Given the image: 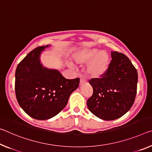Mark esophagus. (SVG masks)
<instances>
[{
	"mask_svg": "<svg viewBox=\"0 0 152 152\" xmlns=\"http://www.w3.org/2000/svg\"><path fill=\"white\" fill-rule=\"evenodd\" d=\"M85 83H86V81L85 80H84L83 78H80V85H84V84H85Z\"/></svg>",
	"mask_w": 152,
	"mask_h": 152,
	"instance_id": "esophagus-1",
	"label": "esophagus"
}]
</instances>
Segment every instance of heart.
Listing matches in <instances>:
<instances>
[{
  "label": "heart",
  "mask_w": 152,
  "mask_h": 152,
  "mask_svg": "<svg viewBox=\"0 0 152 152\" xmlns=\"http://www.w3.org/2000/svg\"><path fill=\"white\" fill-rule=\"evenodd\" d=\"M75 63L86 64L85 72L91 79H100L106 75L110 66V57L107 52L97 48H85L76 50L72 55Z\"/></svg>",
  "instance_id": "heart-1"
}]
</instances>
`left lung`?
Segmentation results:
<instances>
[{"instance_id": "8db88e82", "label": "left lung", "mask_w": 152, "mask_h": 152, "mask_svg": "<svg viewBox=\"0 0 152 152\" xmlns=\"http://www.w3.org/2000/svg\"><path fill=\"white\" fill-rule=\"evenodd\" d=\"M111 56L106 75L89 82L93 93L86 103L92 114L104 120L118 119L129 111L135 99L138 81L137 69L126 55L112 51Z\"/></svg>"}]
</instances>
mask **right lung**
<instances>
[{
  "label": "right lung",
  "mask_w": 152,
  "mask_h": 152,
  "mask_svg": "<svg viewBox=\"0 0 152 152\" xmlns=\"http://www.w3.org/2000/svg\"><path fill=\"white\" fill-rule=\"evenodd\" d=\"M32 50L18 64L15 89L19 105L33 118L48 120L66 107L72 93L78 87L80 79H66L59 70L44 66L40 56L45 49Z\"/></svg>",
  "instance_id": "obj_1"
}]
</instances>
